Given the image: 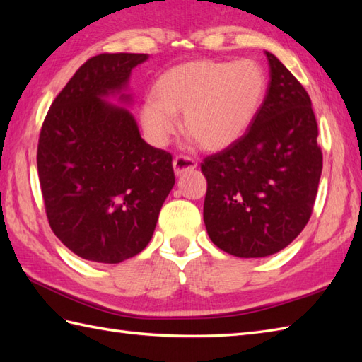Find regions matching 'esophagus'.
<instances>
[{"label":"esophagus","instance_id":"1","mask_svg":"<svg viewBox=\"0 0 362 362\" xmlns=\"http://www.w3.org/2000/svg\"><path fill=\"white\" fill-rule=\"evenodd\" d=\"M173 166H174V173L177 175H180L187 171H191V169H194L197 166V161L193 157H188V156H177L173 161Z\"/></svg>","mask_w":362,"mask_h":362}]
</instances>
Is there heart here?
I'll return each mask as SVG.
<instances>
[{"mask_svg": "<svg viewBox=\"0 0 362 362\" xmlns=\"http://www.w3.org/2000/svg\"><path fill=\"white\" fill-rule=\"evenodd\" d=\"M264 68L253 59L194 60L160 76L156 95L141 105V124L152 143L163 146L179 127L205 149L219 151L240 140L255 121L266 95Z\"/></svg>", "mask_w": 362, "mask_h": 362, "instance_id": "heart-1", "label": "heart"}]
</instances>
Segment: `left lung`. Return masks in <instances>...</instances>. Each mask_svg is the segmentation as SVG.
I'll return each mask as SVG.
<instances>
[{
  "mask_svg": "<svg viewBox=\"0 0 362 362\" xmlns=\"http://www.w3.org/2000/svg\"><path fill=\"white\" fill-rule=\"evenodd\" d=\"M266 98L240 140L209 156L204 222L230 255L261 258L286 247L308 224L322 174L310 95L274 54Z\"/></svg>",
  "mask_w": 362,
  "mask_h": 362,
  "instance_id": "8db88e82",
  "label": "left lung"
}]
</instances>
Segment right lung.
Segmentation results:
<instances>
[{"mask_svg": "<svg viewBox=\"0 0 362 362\" xmlns=\"http://www.w3.org/2000/svg\"><path fill=\"white\" fill-rule=\"evenodd\" d=\"M148 54H99L60 91L38 136L46 216L76 255L117 264L151 241L175 175L173 156L146 143L132 115L104 101ZM129 101V95H121Z\"/></svg>", "mask_w": 362, "mask_h": 362, "instance_id": "add662e5", "label": "right lung"}]
</instances>
